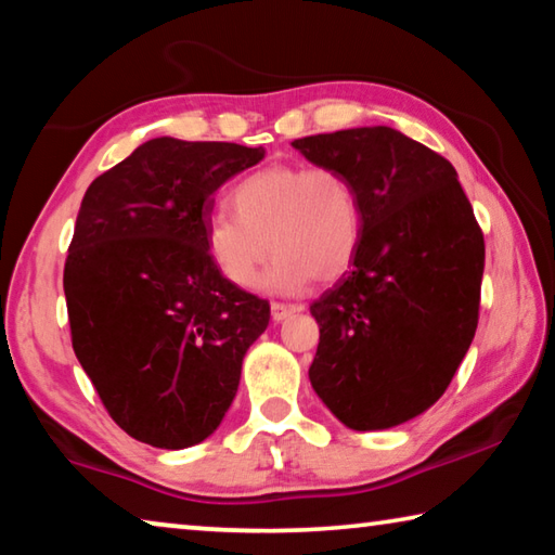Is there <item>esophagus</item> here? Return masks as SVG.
Instances as JSON below:
<instances>
[{"instance_id":"obj_1","label":"esophagus","mask_w":555,"mask_h":555,"mask_svg":"<svg viewBox=\"0 0 555 555\" xmlns=\"http://www.w3.org/2000/svg\"><path fill=\"white\" fill-rule=\"evenodd\" d=\"M296 311H298V308L294 304H281V300H274V304H271V318H274L276 323L286 321V318L294 315Z\"/></svg>"}]
</instances>
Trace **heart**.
<instances>
[{
	"instance_id": "b5f03b06",
	"label": "heart",
	"mask_w": 555,
	"mask_h": 555,
	"mask_svg": "<svg viewBox=\"0 0 555 555\" xmlns=\"http://www.w3.org/2000/svg\"><path fill=\"white\" fill-rule=\"evenodd\" d=\"M234 215L218 212L205 230L212 264L232 286L255 284L276 255L264 286L296 294L311 281L340 279L362 240V205L354 183L335 166L274 164L232 188Z\"/></svg>"
}]
</instances>
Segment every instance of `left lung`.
Segmentation results:
<instances>
[{
    "label": "left lung",
    "mask_w": 555,
    "mask_h": 555,
    "mask_svg": "<svg viewBox=\"0 0 555 555\" xmlns=\"http://www.w3.org/2000/svg\"><path fill=\"white\" fill-rule=\"evenodd\" d=\"M350 178L362 240L313 300L321 340L308 377L347 428L399 426L436 403L480 321L485 237L453 164L389 127L296 139Z\"/></svg>",
    "instance_id": "left-lung-1"
}]
</instances>
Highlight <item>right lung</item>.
<instances>
[{
    "mask_svg": "<svg viewBox=\"0 0 555 555\" xmlns=\"http://www.w3.org/2000/svg\"><path fill=\"white\" fill-rule=\"evenodd\" d=\"M264 149L152 139L90 183L65 257L70 340L112 421L154 448L201 443L267 331L269 300L205 247L215 191Z\"/></svg>",
    "mask_w": 555,
    "mask_h": 555,
    "instance_id": "1",
    "label": "right lung"
}]
</instances>
